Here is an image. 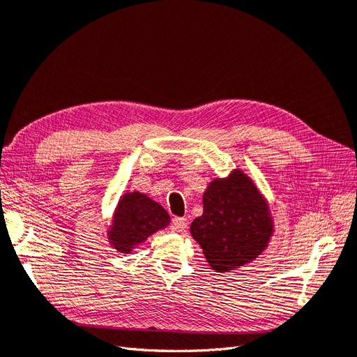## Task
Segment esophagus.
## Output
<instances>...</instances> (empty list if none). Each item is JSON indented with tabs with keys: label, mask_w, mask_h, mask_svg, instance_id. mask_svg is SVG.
Returning a JSON list of instances; mask_svg holds the SVG:
<instances>
[{
	"label": "esophagus",
	"mask_w": 357,
	"mask_h": 357,
	"mask_svg": "<svg viewBox=\"0 0 357 357\" xmlns=\"http://www.w3.org/2000/svg\"><path fill=\"white\" fill-rule=\"evenodd\" d=\"M171 223H172V228H174L178 232H183L188 228V219L186 218H174L171 220Z\"/></svg>",
	"instance_id": "obj_1"
}]
</instances>
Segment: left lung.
I'll use <instances>...</instances> for the list:
<instances>
[{
    "label": "left lung",
    "mask_w": 357,
    "mask_h": 357,
    "mask_svg": "<svg viewBox=\"0 0 357 357\" xmlns=\"http://www.w3.org/2000/svg\"><path fill=\"white\" fill-rule=\"evenodd\" d=\"M204 213L190 225L207 262L218 273L248 264L261 255L274 232L268 204L240 169L213 180L202 197Z\"/></svg>",
    "instance_id": "8db88e82"
}]
</instances>
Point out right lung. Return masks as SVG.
<instances>
[{"label": "right lung", "instance_id": "add662e5", "mask_svg": "<svg viewBox=\"0 0 357 357\" xmlns=\"http://www.w3.org/2000/svg\"><path fill=\"white\" fill-rule=\"evenodd\" d=\"M168 223L169 215L158 202L139 192L126 193L114 211L109 240L117 252L129 253Z\"/></svg>", "mask_w": 357, "mask_h": 357}]
</instances>
